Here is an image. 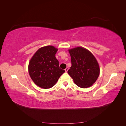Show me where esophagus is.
<instances>
[{
  "label": "esophagus",
  "instance_id": "1",
  "mask_svg": "<svg viewBox=\"0 0 126 126\" xmlns=\"http://www.w3.org/2000/svg\"><path fill=\"white\" fill-rule=\"evenodd\" d=\"M68 69H69V68H68V67H67L65 69H64V70H65V72H67V71H68Z\"/></svg>",
  "mask_w": 126,
  "mask_h": 126
}]
</instances>
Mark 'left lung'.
<instances>
[{
	"label": "left lung",
	"instance_id": "8db88e82",
	"mask_svg": "<svg viewBox=\"0 0 126 126\" xmlns=\"http://www.w3.org/2000/svg\"><path fill=\"white\" fill-rule=\"evenodd\" d=\"M71 66L68 73L76 85L82 88L89 87L99 76L100 68L92 53L86 48L78 47L69 50Z\"/></svg>",
	"mask_w": 126,
	"mask_h": 126
}]
</instances>
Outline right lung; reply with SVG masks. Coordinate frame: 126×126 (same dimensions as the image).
I'll use <instances>...</instances> for the list:
<instances>
[{
  "instance_id": "obj_1",
  "label": "right lung",
  "mask_w": 126,
  "mask_h": 126,
  "mask_svg": "<svg viewBox=\"0 0 126 126\" xmlns=\"http://www.w3.org/2000/svg\"><path fill=\"white\" fill-rule=\"evenodd\" d=\"M58 49L52 46L39 48L30 59L28 71L32 81L42 88L54 86L65 71L60 69L55 57Z\"/></svg>"
}]
</instances>
